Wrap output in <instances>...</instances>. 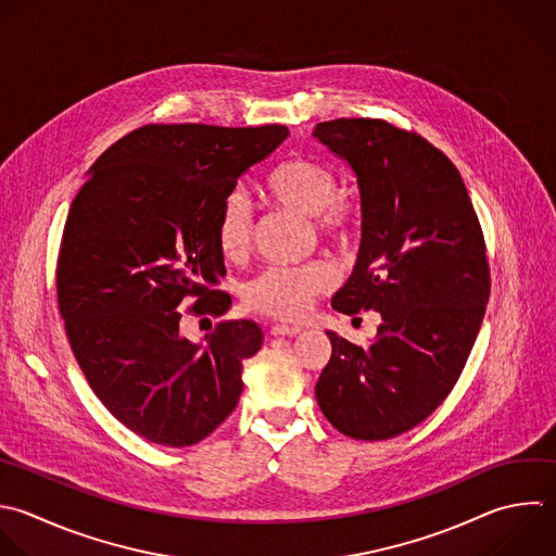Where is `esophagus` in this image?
<instances>
[{"label":"esophagus","mask_w":556,"mask_h":556,"mask_svg":"<svg viewBox=\"0 0 556 556\" xmlns=\"http://www.w3.org/2000/svg\"><path fill=\"white\" fill-rule=\"evenodd\" d=\"M274 337H295V334H300L302 332V328L300 326H287V324H276V326H271V330H269Z\"/></svg>","instance_id":"34e87169"}]
</instances>
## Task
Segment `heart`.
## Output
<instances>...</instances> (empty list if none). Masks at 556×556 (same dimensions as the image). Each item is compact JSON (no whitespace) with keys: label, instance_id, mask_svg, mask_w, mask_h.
<instances>
[{"label":"heart","instance_id":"obj_1","mask_svg":"<svg viewBox=\"0 0 556 556\" xmlns=\"http://www.w3.org/2000/svg\"><path fill=\"white\" fill-rule=\"evenodd\" d=\"M267 198L302 217L328 241H343L354 228V208L339 195V174L317 159H289L276 167L265 182ZM252 243V213L241 191L224 198L215 217V245L226 261H241ZM332 287V274L321 263L302 267H269L248 280L241 289L250 311L298 319L311 302Z\"/></svg>","mask_w":556,"mask_h":556}]
</instances>
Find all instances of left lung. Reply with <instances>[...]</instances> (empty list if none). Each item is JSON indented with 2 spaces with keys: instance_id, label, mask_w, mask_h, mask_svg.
Segmentation results:
<instances>
[{
  "instance_id": "8db88e82",
  "label": "left lung",
  "mask_w": 556,
  "mask_h": 556,
  "mask_svg": "<svg viewBox=\"0 0 556 556\" xmlns=\"http://www.w3.org/2000/svg\"><path fill=\"white\" fill-rule=\"evenodd\" d=\"M313 137L361 193V248L332 308L382 317L367 348L326 330L315 397L339 432L391 439L424 421L467 363L489 300L482 230L458 169L426 139L382 119L324 122Z\"/></svg>"
}]
</instances>
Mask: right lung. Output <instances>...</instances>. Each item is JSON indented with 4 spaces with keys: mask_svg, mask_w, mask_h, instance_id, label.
Masks as SVG:
<instances>
[{
    "mask_svg": "<svg viewBox=\"0 0 556 556\" xmlns=\"http://www.w3.org/2000/svg\"><path fill=\"white\" fill-rule=\"evenodd\" d=\"M287 137L285 126H143L96 161L72 204L56 287L74 356L102 404L152 443L193 445L239 402L263 330L226 321L193 343L178 308L187 298L195 315L230 308L215 217Z\"/></svg>",
    "mask_w": 556,
    "mask_h": 556,
    "instance_id": "obj_1",
    "label": "right lung"
}]
</instances>
